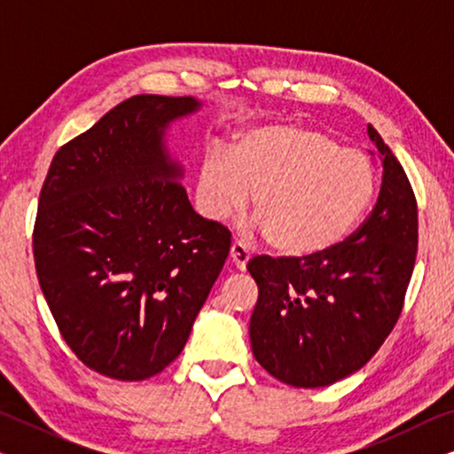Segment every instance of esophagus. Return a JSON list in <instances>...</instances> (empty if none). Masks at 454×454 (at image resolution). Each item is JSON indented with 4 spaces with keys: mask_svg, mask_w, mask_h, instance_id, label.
Here are the masks:
<instances>
[{
    "mask_svg": "<svg viewBox=\"0 0 454 454\" xmlns=\"http://www.w3.org/2000/svg\"><path fill=\"white\" fill-rule=\"evenodd\" d=\"M229 258H231L235 269L246 270L247 260H250V252H247V247L244 244H239V241H233L231 250H229Z\"/></svg>",
    "mask_w": 454,
    "mask_h": 454,
    "instance_id": "1",
    "label": "esophagus"
}]
</instances>
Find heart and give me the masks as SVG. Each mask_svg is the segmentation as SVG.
<instances>
[{
    "label": "heart",
    "instance_id": "obj_1",
    "mask_svg": "<svg viewBox=\"0 0 454 454\" xmlns=\"http://www.w3.org/2000/svg\"><path fill=\"white\" fill-rule=\"evenodd\" d=\"M376 169L333 136L264 126L238 136L231 154L208 151L198 173V204L208 219L252 216L272 250L306 258L331 250L357 225L376 194Z\"/></svg>",
    "mask_w": 454,
    "mask_h": 454
}]
</instances>
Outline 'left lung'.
Wrapping results in <instances>:
<instances>
[{"mask_svg":"<svg viewBox=\"0 0 454 454\" xmlns=\"http://www.w3.org/2000/svg\"><path fill=\"white\" fill-rule=\"evenodd\" d=\"M382 160L376 207L349 238L316 256H254L250 320L256 362L289 387L318 388L364 368L399 320L418 256V200L393 151L368 126Z\"/></svg>","mask_w":454,"mask_h":454,"instance_id":"8db88e82","label":"left lung"}]
</instances>
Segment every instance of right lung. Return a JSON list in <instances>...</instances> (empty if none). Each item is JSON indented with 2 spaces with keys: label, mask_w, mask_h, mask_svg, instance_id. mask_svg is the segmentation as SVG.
I'll return each mask as SVG.
<instances>
[{
  "label": "right lung",
  "mask_w": 454,
  "mask_h": 454,
  "mask_svg": "<svg viewBox=\"0 0 454 454\" xmlns=\"http://www.w3.org/2000/svg\"><path fill=\"white\" fill-rule=\"evenodd\" d=\"M192 97L136 95L55 153L33 229L39 285L67 347L114 380L163 372L231 247L202 219L163 148Z\"/></svg>",
  "instance_id": "add662e5"
}]
</instances>
